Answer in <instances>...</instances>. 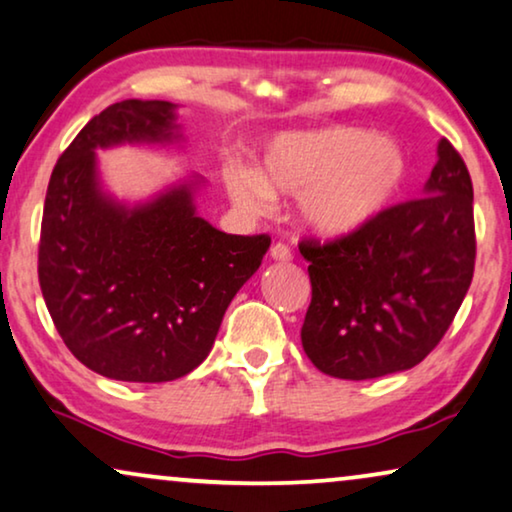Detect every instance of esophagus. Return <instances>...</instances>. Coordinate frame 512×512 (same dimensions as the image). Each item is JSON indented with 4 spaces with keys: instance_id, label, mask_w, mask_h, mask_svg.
I'll use <instances>...</instances> for the list:
<instances>
[{
    "instance_id": "esophagus-1",
    "label": "esophagus",
    "mask_w": 512,
    "mask_h": 512,
    "mask_svg": "<svg viewBox=\"0 0 512 512\" xmlns=\"http://www.w3.org/2000/svg\"><path fill=\"white\" fill-rule=\"evenodd\" d=\"M270 258H272V261L286 263V261H291L293 254H291V249L286 247V244L277 242V244H272V249H270Z\"/></svg>"
}]
</instances>
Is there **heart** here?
Segmentation results:
<instances>
[{
	"label": "heart",
	"instance_id": "1",
	"mask_svg": "<svg viewBox=\"0 0 512 512\" xmlns=\"http://www.w3.org/2000/svg\"><path fill=\"white\" fill-rule=\"evenodd\" d=\"M230 200L265 214L277 195H296L300 223L338 240L359 233L387 209L408 177V156L389 135L331 125L282 132L261 153V167L228 163L221 172Z\"/></svg>",
	"mask_w": 512,
	"mask_h": 512
}]
</instances>
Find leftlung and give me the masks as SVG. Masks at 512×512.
I'll return each instance as SVG.
<instances>
[{
	"instance_id": "obj_1",
	"label": "left lung",
	"mask_w": 512,
	"mask_h": 512,
	"mask_svg": "<svg viewBox=\"0 0 512 512\" xmlns=\"http://www.w3.org/2000/svg\"><path fill=\"white\" fill-rule=\"evenodd\" d=\"M312 303L303 349L321 373L373 380L424 361L464 303L475 265L473 184L447 139L422 198L389 207L359 233L305 240Z\"/></svg>"
}]
</instances>
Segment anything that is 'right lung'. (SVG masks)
<instances>
[{"label":"right lung","mask_w":512,"mask_h":512,"mask_svg":"<svg viewBox=\"0 0 512 512\" xmlns=\"http://www.w3.org/2000/svg\"><path fill=\"white\" fill-rule=\"evenodd\" d=\"M177 104L123 100L83 128L51 174L39 284L76 359L121 382H170L198 368L230 300L261 265L268 235H228L198 216L191 177L144 202L116 200L97 149L179 144Z\"/></svg>","instance_id":"right-lung-1"}]
</instances>
